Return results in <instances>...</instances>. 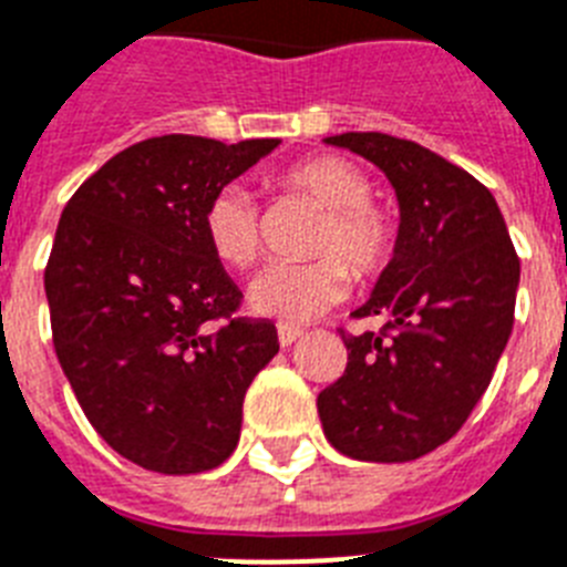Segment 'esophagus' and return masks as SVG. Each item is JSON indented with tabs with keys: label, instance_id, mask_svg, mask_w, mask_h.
<instances>
[{
	"label": "esophagus",
	"instance_id": "34e87169",
	"mask_svg": "<svg viewBox=\"0 0 567 567\" xmlns=\"http://www.w3.org/2000/svg\"><path fill=\"white\" fill-rule=\"evenodd\" d=\"M276 334H279V346H282V349H285V346H291V342H297V337L302 334V328L285 326V322H282V326L276 328Z\"/></svg>",
	"mask_w": 567,
	"mask_h": 567
}]
</instances>
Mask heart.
<instances>
[{"instance_id":"obj_1","label":"heart","mask_w":567,"mask_h":567,"mask_svg":"<svg viewBox=\"0 0 567 567\" xmlns=\"http://www.w3.org/2000/svg\"><path fill=\"white\" fill-rule=\"evenodd\" d=\"M274 184L322 207L308 245L317 259L265 270L250 285V306L261 317L299 326L342 302L351 274L365 279L386 268L398 245V225L389 210L372 202L369 175L340 155L297 161L276 173ZM204 239L227 268L256 265L261 256V213L247 189L230 184L213 195L204 210Z\"/></svg>"}]
</instances>
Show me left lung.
Here are the masks:
<instances>
[{
    "mask_svg": "<svg viewBox=\"0 0 567 567\" xmlns=\"http://www.w3.org/2000/svg\"><path fill=\"white\" fill-rule=\"evenodd\" d=\"M380 166L401 204L394 256L340 337L349 363L317 398L326 437L357 461H415L446 444L487 392L513 331L518 256L496 198L467 169L383 132L326 137Z\"/></svg>",
    "mask_w": 567,
    "mask_h": 567,
    "instance_id": "obj_1",
    "label": "left lung"
}]
</instances>
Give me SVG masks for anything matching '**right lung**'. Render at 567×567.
<instances>
[{
	"label": "right lung",
	"mask_w": 567,
	"mask_h": 567,
	"mask_svg": "<svg viewBox=\"0 0 567 567\" xmlns=\"http://www.w3.org/2000/svg\"><path fill=\"white\" fill-rule=\"evenodd\" d=\"M276 146L150 137L85 178L60 216L45 265L56 360L97 435L137 467L204 473L239 444L245 392L279 340L270 320L239 317L204 210Z\"/></svg>",
	"instance_id": "obj_1"
}]
</instances>
